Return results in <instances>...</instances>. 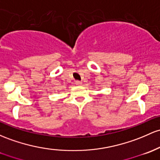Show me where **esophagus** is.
Returning a JSON list of instances; mask_svg holds the SVG:
<instances>
[{"mask_svg": "<svg viewBox=\"0 0 160 160\" xmlns=\"http://www.w3.org/2000/svg\"><path fill=\"white\" fill-rule=\"evenodd\" d=\"M75 83H76V85H77V86H80V85H81V84H82V82L78 81V80H77V81L75 82Z\"/></svg>", "mask_w": 160, "mask_h": 160, "instance_id": "esophagus-1", "label": "esophagus"}]
</instances>
